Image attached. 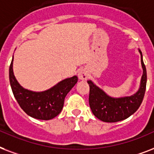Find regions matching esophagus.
<instances>
[{
    "label": "esophagus",
    "mask_w": 154,
    "mask_h": 154,
    "mask_svg": "<svg viewBox=\"0 0 154 154\" xmlns=\"http://www.w3.org/2000/svg\"><path fill=\"white\" fill-rule=\"evenodd\" d=\"M88 76H89V74H88V71H86L85 69L81 70V71L79 72V79L80 80H86V79L88 78Z\"/></svg>",
    "instance_id": "obj_1"
}]
</instances>
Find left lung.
Listing matches in <instances>:
<instances>
[{
    "mask_svg": "<svg viewBox=\"0 0 154 154\" xmlns=\"http://www.w3.org/2000/svg\"><path fill=\"white\" fill-rule=\"evenodd\" d=\"M140 54V62L143 69V75L140 79L139 90L134 95L120 98H113L108 96L102 89L98 88L93 82L88 81L90 87L89 104L94 116L103 122H117L125 120L133 115L142 103L146 88L147 73L143 62L142 53Z\"/></svg>",
    "mask_w": 154,
    "mask_h": 154,
    "instance_id": "left-lung-1",
    "label": "left lung"
}]
</instances>
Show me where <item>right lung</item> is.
Instances as JSON below:
<instances>
[{"label": "right lung", "mask_w": 154, "mask_h": 154, "mask_svg": "<svg viewBox=\"0 0 154 154\" xmlns=\"http://www.w3.org/2000/svg\"><path fill=\"white\" fill-rule=\"evenodd\" d=\"M13 61L9 66V82L14 96L25 112L35 119L48 120L61 112L64 100L71 88L78 82V77L63 79L53 88L41 92H35L21 87L17 81L13 71Z\"/></svg>", "instance_id": "obj_1"}]
</instances>
